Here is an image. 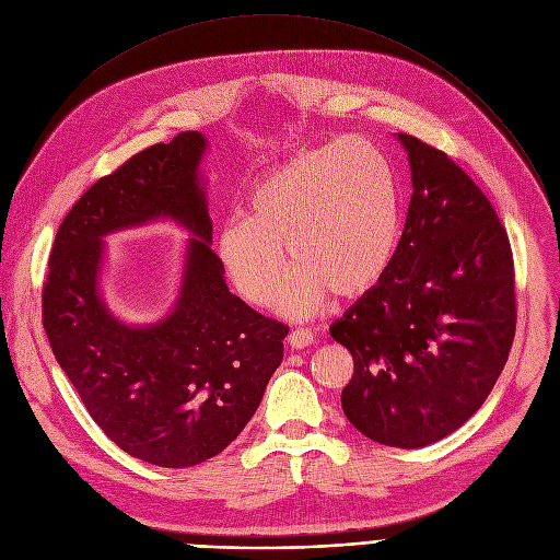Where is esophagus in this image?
I'll return each instance as SVG.
<instances>
[{
    "label": "esophagus",
    "instance_id": "obj_1",
    "mask_svg": "<svg viewBox=\"0 0 560 560\" xmlns=\"http://www.w3.org/2000/svg\"><path fill=\"white\" fill-rule=\"evenodd\" d=\"M314 341H316V335L310 328H296V330H291L287 337V343L291 346V349H307V346H312Z\"/></svg>",
    "mask_w": 560,
    "mask_h": 560
}]
</instances>
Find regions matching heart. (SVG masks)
I'll return each mask as SVG.
<instances>
[{"label": "heart", "instance_id": "1", "mask_svg": "<svg viewBox=\"0 0 560 560\" xmlns=\"http://www.w3.org/2000/svg\"><path fill=\"white\" fill-rule=\"evenodd\" d=\"M401 191L387 156L364 141L305 150L264 175L248 198L246 219L228 221L217 255L234 289L271 307L299 264L282 310L305 318L337 296L376 287L401 246Z\"/></svg>", "mask_w": 560, "mask_h": 560}]
</instances>
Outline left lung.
<instances>
[{
	"instance_id": "1",
	"label": "left lung",
	"mask_w": 560,
	"mask_h": 560,
	"mask_svg": "<svg viewBox=\"0 0 560 560\" xmlns=\"http://www.w3.org/2000/svg\"><path fill=\"white\" fill-rule=\"evenodd\" d=\"M412 198L385 278L332 324L353 355L343 415L369 440L419 448L483 406L515 339L509 234L446 152L398 135Z\"/></svg>"
}]
</instances>
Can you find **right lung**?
I'll return each instance as SVG.
<instances>
[{"mask_svg": "<svg viewBox=\"0 0 560 560\" xmlns=\"http://www.w3.org/2000/svg\"><path fill=\"white\" fill-rule=\"evenodd\" d=\"M207 141L182 131L100 177L68 211L43 284V326L93 421L125 454L194 467L244 431L282 362L289 328L234 296L219 255L198 166ZM168 215L197 236L174 312L125 327L98 296L101 238Z\"/></svg>", "mask_w": 560, "mask_h": 560, "instance_id": "add662e5", "label": "right lung"}]
</instances>
